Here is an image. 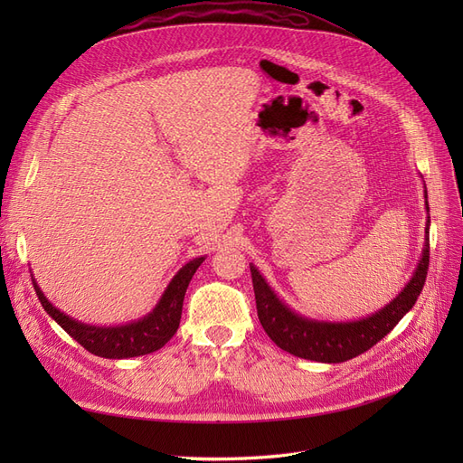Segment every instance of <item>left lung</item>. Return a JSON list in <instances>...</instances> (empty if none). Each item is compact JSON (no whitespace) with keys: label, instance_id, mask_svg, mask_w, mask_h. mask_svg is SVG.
I'll list each match as a JSON object with an SVG mask.
<instances>
[{"label":"left lung","instance_id":"8db88e82","mask_svg":"<svg viewBox=\"0 0 463 463\" xmlns=\"http://www.w3.org/2000/svg\"><path fill=\"white\" fill-rule=\"evenodd\" d=\"M425 208L429 213L427 189ZM429 226L430 216H427L425 223V247L421 260L417 262V269L410 282L383 309L357 320L332 322L296 313L276 296V291L269 286L257 266L250 262L249 266L250 278H253L257 313L264 332L284 352L318 363H344L367 352L376 342H381L403 318V315L411 309L425 286L429 269Z\"/></svg>","mask_w":463,"mask_h":463}]
</instances>
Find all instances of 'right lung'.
I'll list each match as a JSON object with an SVG mask.
<instances>
[{
	"label": "right lung",
	"mask_w": 463,
	"mask_h": 463,
	"mask_svg": "<svg viewBox=\"0 0 463 463\" xmlns=\"http://www.w3.org/2000/svg\"><path fill=\"white\" fill-rule=\"evenodd\" d=\"M203 260L204 257H197L185 266H181L179 272L172 278V282L164 289L160 301L148 315L118 326H94L69 317L48 301L44 291L36 284L34 276L33 284L44 311L87 352L106 359H128L156 352V349L172 340V335L179 328L185 291Z\"/></svg>",
	"instance_id": "1"
}]
</instances>
